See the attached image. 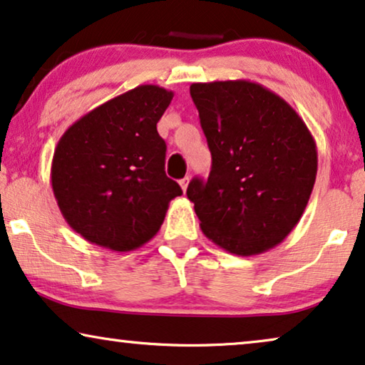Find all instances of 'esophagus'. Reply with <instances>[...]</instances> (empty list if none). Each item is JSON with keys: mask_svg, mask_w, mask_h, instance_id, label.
<instances>
[{"mask_svg": "<svg viewBox=\"0 0 365 365\" xmlns=\"http://www.w3.org/2000/svg\"><path fill=\"white\" fill-rule=\"evenodd\" d=\"M188 182H190V178H188V177H185V178H182V180H180V187H182V190H183V193H185V192H187Z\"/></svg>", "mask_w": 365, "mask_h": 365, "instance_id": "obj_1", "label": "esophagus"}]
</instances>
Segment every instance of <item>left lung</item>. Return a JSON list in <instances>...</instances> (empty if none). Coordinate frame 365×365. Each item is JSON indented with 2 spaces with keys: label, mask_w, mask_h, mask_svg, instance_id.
Wrapping results in <instances>:
<instances>
[{
  "label": "left lung",
  "mask_w": 365,
  "mask_h": 365,
  "mask_svg": "<svg viewBox=\"0 0 365 365\" xmlns=\"http://www.w3.org/2000/svg\"><path fill=\"white\" fill-rule=\"evenodd\" d=\"M190 95L212 153L207 182L193 178L187 188L202 232L240 257L274 249L312 193V133L287 101L254 81L192 83Z\"/></svg>",
  "instance_id": "left-lung-1"
}]
</instances>
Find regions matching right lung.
<instances>
[{
    "instance_id": "add662e5",
    "label": "right lung",
    "mask_w": 365,
    "mask_h": 365,
    "mask_svg": "<svg viewBox=\"0 0 365 365\" xmlns=\"http://www.w3.org/2000/svg\"><path fill=\"white\" fill-rule=\"evenodd\" d=\"M173 91L140 85L96 106L63 133L51 187L73 230L91 244L130 252L152 240L182 188L165 173L157 132Z\"/></svg>"
}]
</instances>
